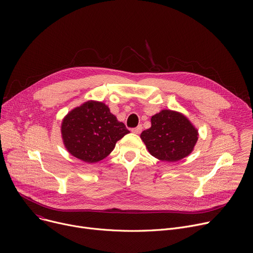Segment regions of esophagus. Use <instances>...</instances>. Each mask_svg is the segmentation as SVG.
Segmentation results:
<instances>
[{
	"label": "esophagus",
	"instance_id": "34e87169",
	"mask_svg": "<svg viewBox=\"0 0 253 253\" xmlns=\"http://www.w3.org/2000/svg\"><path fill=\"white\" fill-rule=\"evenodd\" d=\"M141 130H142L141 125H139V126H137V127H135V128H132V129H131V131L133 132V133H135V134H139L140 132H141Z\"/></svg>",
	"mask_w": 253,
	"mask_h": 253
}]
</instances>
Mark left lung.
<instances>
[{"instance_id": "obj_1", "label": "left lung", "mask_w": 253, "mask_h": 253, "mask_svg": "<svg viewBox=\"0 0 253 253\" xmlns=\"http://www.w3.org/2000/svg\"><path fill=\"white\" fill-rule=\"evenodd\" d=\"M151 128L140 137L152 156L166 162H176L190 155L198 140V131L183 115L164 110L151 119Z\"/></svg>"}]
</instances>
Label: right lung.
Listing matches in <instances>:
<instances>
[{"label": "right lung", "instance_id": "add662e5", "mask_svg": "<svg viewBox=\"0 0 253 253\" xmlns=\"http://www.w3.org/2000/svg\"><path fill=\"white\" fill-rule=\"evenodd\" d=\"M129 130L102 102L87 101L70 112L61 125L66 150L87 163L98 162Z\"/></svg>", "mask_w": 253, "mask_h": 253}]
</instances>
